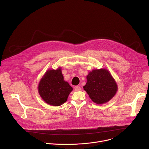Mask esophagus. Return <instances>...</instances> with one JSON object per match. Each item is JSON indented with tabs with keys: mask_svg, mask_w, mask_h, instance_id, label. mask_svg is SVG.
<instances>
[{
	"mask_svg": "<svg viewBox=\"0 0 149 149\" xmlns=\"http://www.w3.org/2000/svg\"><path fill=\"white\" fill-rule=\"evenodd\" d=\"M74 89H75V91H80L81 88V87H79V86H75V87H74Z\"/></svg>",
	"mask_w": 149,
	"mask_h": 149,
	"instance_id": "obj_1",
	"label": "esophagus"
}]
</instances>
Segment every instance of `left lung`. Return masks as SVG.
I'll list each match as a JSON object with an SVG mask.
<instances>
[{"label": "left lung", "instance_id": "8db88e82", "mask_svg": "<svg viewBox=\"0 0 149 149\" xmlns=\"http://www.w3.org/2000/svg\"><path fill=\"white\" fill-rule=\"evenodd\" d=\"M83 88L91 100L97 104L109 102L118 90L114 78L105 68L94 69L90 71L87 76V83Z\"/></svg>", "mask_w": 149, "mask_h": 149}]
</instances>
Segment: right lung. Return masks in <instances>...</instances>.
<instances>
[{"label": "right lung", "mask_w": 149, "mask_h": 149, "mask_svg": "<svg viewBox=\"0 0 149 149\" xmlns=\"http://www.w3.org/2000/svg\"><path fill=\"white\" fill-rule=\"evenodd\" d=\"M38 93L46 103L52 106H59L65 102L73 90L67 81L63 79L61 67L48 70L40 79Z\"/></svg>", "instance_id": "add662e5"}]
</instances>
